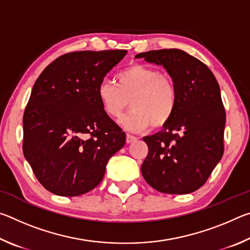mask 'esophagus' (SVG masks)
<instances>
[{"instance_id":"1","label":"esophagus","mask_w":250,"mask_h":250,"mask_svg":"<svg viewBox=\"0 0 250 250\" xmlns=\"http://www.w3.org/2000/svg\"><path fill=\"white\" fill-rule=\"evenodd\" d=\"M138 139L134 137V135H131V134H126V139H125V141H126V143H132V142H135L137 141Z\"/></svg>"}]
</instances>
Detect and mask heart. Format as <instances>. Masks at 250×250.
I'll return each instance as SVG.
<instances>
[{
    "instance_id": "heart-1",
    "label": "heart",
    "mask_w": 250,
    "mask_h": 250,
    "mask_svg": "<svg viewBox=\"0 0 250 250\" xmlns=\"http://www.w3.org/2000/svg\"><path fill=\"white\" fill-rule=\"evenodd\" d=\"M101 108L110 119L119 121L130 107L133 110L122 125L130 131H145L153 125L164 128L174 116L177 89L170 76L159 69L132 64L117 76V86L103 82L97 89Z\"/></svg>"
}]
</instances>
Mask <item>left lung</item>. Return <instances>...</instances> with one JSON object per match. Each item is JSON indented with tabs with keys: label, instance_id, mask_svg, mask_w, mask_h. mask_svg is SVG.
Listing matches in <instances>:
<instances>
[{
	"label": "left lung",
	"instance_id": "1",
	"mask_svg": "<svg viewBox=\"0 0 250 250\" xmlns=\"http://www.w3.org/2000/svg\"><path fill=\"white\" fill-rule=\"evenodd\" d=\"M135 57L163 66L179 97L171 121L143 138L149 153L142 175L161 193H192L205 184L224 153L226 112L219 84L204 62L184 50H150Z\"/></svg>",
	"mask_w": 250,
	"mask_h": 250
}]
</instances>
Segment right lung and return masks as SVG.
<instances>
[{
  "label": "right lung",
  "mask_w": 250,
  "mask_h": 250,
  "mask_svg": "<svg viewBox=\"0 0 250 250\" xmlns=\"http://www.w3.org/2000/svg\"><path fill=\"white\" fill-rule=\"evenodd\" d=\"M126 50L62 55L34 83L23 116V153L40 183L78 196L98 185L125 133L104 112L97 89Z\"/></svg>",
  "instance_id": "right-lung-1"
}]
</instances>
